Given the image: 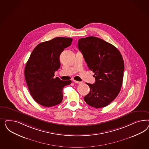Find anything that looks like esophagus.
I'll list each match as a JSON object with an SVG mask.
<instances>
[{"label":"esophagus","mask_w":149,"mask_h":149,"mask_svg":"<svg viewBox=\"0 0 149 149\" xmlns=\"http://www.w3.org/2000/svg\"><path fill=\"white\" fill-rule=\"evenodd\" d=\"M73 82L74 83H76V84H81V82H79V81H75V80H73Z\"/></svg>","instance_id":"esophagus-1"}]
</instances>
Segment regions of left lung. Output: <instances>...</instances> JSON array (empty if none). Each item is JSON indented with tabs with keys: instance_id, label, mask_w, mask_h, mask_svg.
Instances as JSON below:
<instances>
[{
	"instance_id": "8db88e82",
	"label": "left lung",
	"mask_w": 149,
	"mask_h": 149,
	"mask_svg": "<svg viewBox=\"0 0 149 149\" xmlns=\"http://www.w3.org/2000/svg\"><path fill=\"white\" fill-rule=\"evenodd\" d=\"M78 48L95 79L93 84H86L90 91L84 100L95 108L105 107L121 90L125 68L122 55L113 45L95 36L80 39Z\"/></svg>"
}]
</instances>
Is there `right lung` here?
<instances>
[{"label": "right lung", "mask_w": 149, "mask_h": 149, "mask_svg": "<svg viewBox=\"0 0 149 149\" xmlns=\"http://www.w3.org/2000/svg\"><path fill=\"white\" fill-rule=\"evenodd\" d=\"M72 41L70 38H55L38 44L32 51L25 67L24 76L30 93L38 104L51 107L62 102L63 87L72 81L54 77L61 66L60 54Z\"/></svg>", "instance_id": "obj_1"}]
</instances>
